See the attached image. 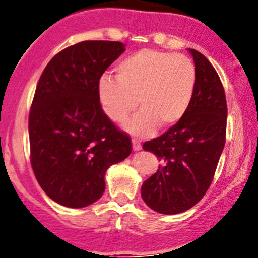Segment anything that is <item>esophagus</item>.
Wrapping results in <instances>:
<instances>
[{
	"instance_id": "1",
	"label": "esophagus",
	"mask_w": 258,
	"mask_h": 258,
	"mask_svg": "<svg viewBox=\"0 0 258 258\" xmlns=\"http://www.w3.org/2000/svg\"><path fill=\"white\" fill-rule=\"evenodd\" d=\"M133 150L134 151H140V150H142V145H141V142L138 140H133Z\"/></svg>"
}]
</instances>
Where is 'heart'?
I'll use <instances>...</instances> for the list:
<instances>
[{
    "instance_id": "obj_1",
    "label": "heart",
    "mask_w": 258,
    "mask_h": 258,
    "mask_svg": "<svg viewBox=\"0 0 258 258\" xmlns=\"http://www.w3.org/2000/svg\"><path fill=\"white\" fill-rule=\"evenodd\" d=\"M116 79L99 81V99L112 121L124 122L138 107V115L125 127L134 136H151L169 129L186 116L197 89V68L182 54L142 49L122 59L115 68Z\"/></svg>"
}]
</instances>
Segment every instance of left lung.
I'll return each instance as SVG.
<instances>
[{
  "mask_svg": "<svg viewBox=\"0 0 258 258\" xmlns=\"http://www.w3.org/2000/svg\"><path fill=\"white\" fill-rule=\"evenodd\" d=\"M197 68L192 103L181 121L143 143L163 165L141 188L142 199L163 214L192 208L213 181L226 141L227 104L222 83L206 56L188 49Z\"/></svg>",
  "mask_w": 258,
  "mask_h": 258,
  "instance_id": "obj_1",
  "label": "left lung"
}]
</instances>
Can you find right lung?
Returning a JSON list of instances; mask_svg holds the SVG:
<instances>
[{"label":"right lung","mask_w":258,"mask_h":258,"mask_svg":"<svg viewBox=\"0 0 258 258\" xmlns=\"http://www.w3.org/2000/svg\"><path fill=\"white\" fill-rule=\"evenodd\" d=\"M124 51L118 41H83L58 52L38 80L28 121L31 164L41 188L60 206L97 202L107 169L131 155V137L103 112L98 90Z\"/></svg>","instance_id":"right-lung-1"}]
</instances>
